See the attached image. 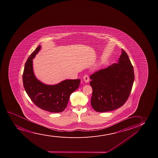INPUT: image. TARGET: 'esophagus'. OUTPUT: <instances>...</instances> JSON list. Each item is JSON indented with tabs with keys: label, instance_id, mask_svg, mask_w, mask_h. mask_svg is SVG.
<instances>
[{
	"label": "esophagus",
	"instance_id": "34e87169",
	"mask_svg": "<svg viewBox=\"0 0 158 158\" xmlns=\"http://www.w3.org/2000/svg\"><path fill=\"white\" fill-rule=\"evenodd\" d=\"M83 80L84 82L86 83H88L89 82V76H88V75H84L83 77Z\"/></svg>",
	"mask_w": 158,
	"mask_h": 158
}]
</instances>
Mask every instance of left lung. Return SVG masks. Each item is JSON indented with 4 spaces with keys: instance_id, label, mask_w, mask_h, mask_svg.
Instances as JSON below:
<instances>
[{
    "instance_id": "left-lung-1",
    "label": "left lung",
    "mask_w": 158,
    "mask_h": 158,
    "mask_svg": "<svg viewBox=\"0 0 158 158\" xmlns=\"http://www.w3.org/2000/svg\"><path fill=\"white\" fill-rule=\"evenodd\" d=\"M117 63L96 72L90 76L92 88L91 103L97 112L119 108L126 102L134 81V69L124 50Z\"/></svg>"
}]
</instances>
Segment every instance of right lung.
<instances>
[{
	"instance_id": "add662e5",
	"label": "right lung",
	"mask_w": 158,
	"mask_h": 158,
	"mask_svg": "<svg viewBox=\"0 0 158 158\" xmlns=\"http://www.w3.org/2000/svg\"><path fill=\"white\" fill-rule=\"evenodd\" d=\"M41 48L39 46L27 59L23 74L24 88L39 108L49 112H63L71 94L79 87L81 80H65L55 85H47L38 80L33 72V59Z\"/></svg>"
}]
</instances>
